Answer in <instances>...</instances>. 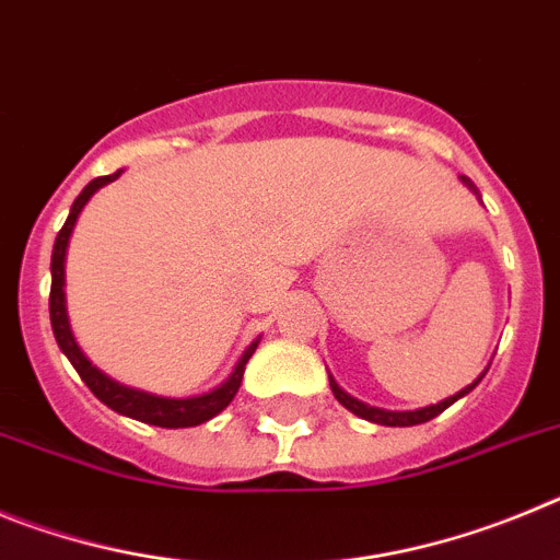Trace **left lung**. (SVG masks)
<instances>
[{"label":"left lung","instance_id":"obj_1","mask_svg":"<svg viewBox=\"0 0 560 560\" xmlns=\"http://www.w3.org/2000/svg\"><path fill=\"white\" fill-rule=\"evenodd\" d=\"M465 185L471 187V182L465 179ZM482 375H485V373H482ZM482 375H479V378L474 381V384H468V387H465V389H459L457 395H452V398L440 400V404H432V407H427V409H415V412H387V409L368 407V404H361V400L350 398V395L345 393V389L336 387V381H334V378H330V389H334L336 400H339L341 407L350 409V412L359 415V418L370 420V423H381V427H418V423H427V420L438 418L440 412H446V409L452 407L454 400H459V398H463V395L471 393V389L477 387L479 381H482Z\"/></svg>","mask_w":560,"mask_h":560}]
</instances>
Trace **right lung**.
<instances>
[{"mask_svg": "<svg viewBox=\"0 0 560 560\" xmlns=\"http://www.w3.org/2000/svg\"><path fill=\"white\" fill-rule=\"evenodd\" d=\"M117 176H120V171L112 173V176H97V179L89 182V185L83 187L81 196L75 199V205H72V210H69L67 224L58 232L56 246H52V266H49V269H52V285H49V319H52V334H56L58 348L67 353V359L72 361V368H75L78 375L83 378V384H86V387L95 393V398H101L108 409L162 429L199 427L205 420L215 418L221 409L230 407V400L235 398L237 387H241V378H244L246 361L255 353L257 341H252L249 348L244 350V355H241V361L235 364L230 378H226L221 387L212 389V393L196 395V398H160V395H148L140 393V389L122 387V384L112 381L108 375H103L97 368H92V361L81 353V348H78L75 339H72V330H69L67 305H63V260H67L69 235H72V226H75L83 205L95 196V190H101L103 185L114 182Z\"/></svg>", "mask_w": 560, "mask_h": 560, "instance_id": "obj_1", "label": "right lung"}]
</instances>
